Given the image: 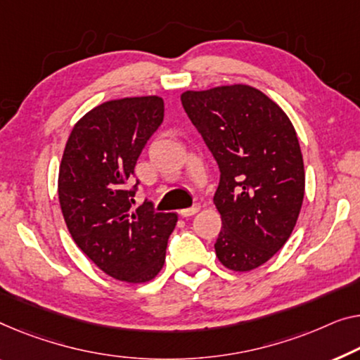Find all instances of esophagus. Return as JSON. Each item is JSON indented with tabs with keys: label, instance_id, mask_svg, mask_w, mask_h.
Returning a JSON list of instances; mask_svg holds the SVG:
<instances>
[{
	"label": "esophagus",
	"instance_id": "34e87169",
	"mask_svg": "<svg viewBox=\"0 0 360 360\" xmlns=\"http://www.w3.org/2000/svg\"><path fill=\"white\" fill-rule=\"evenodd\" d=\"M198 210H200V205H198V203H194V205L189 207V208L179 210V214H181L182 218H187V217H192V214H195Z\"/></svg>",
	"mask_w": 360,
	"mask_h": 360
}]
</instances>
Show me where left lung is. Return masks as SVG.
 I'll return each instance as SVG.
<instances>
[{
	"mask_svg": "<svg viewBox=\"0 0 360 360\" xmlns=\"http://www.w3.org/2000/svg\"><path fill=\"white\" fill-rule=\"evenodd\" d=\"M182 106L219 168L213 202L221 217L218 260L250 271L280 250L296 226L305 173L286 112L245 84L187 90Z\"/></svg>",
	"mask_w": 360,
	"mask_h": 360,
	"instance_id": "1",
	"label": "left lung"
}]
</instances>
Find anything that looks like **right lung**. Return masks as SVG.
Returning a JSON list of instances; mask_svg holds the SVG:
<instances>
[{"label":"right lung","mask_w":360,"mask_h":360,"mask_svg":"<svg viewBox=\"0 0 360 360\" xmlns=\"http://www.w3.org/2000/svg\"><path fill=\"white\" fill-rule=\"evenodd\" d=\"M163 115L157 95L95 106L69 134L58 176L61 212L74 243L106 275L132 284L158 275L178 221L176 213L142 207L131 212L134 191H124Z\"/></svg>","instance_id":"1"}]
</instances>
